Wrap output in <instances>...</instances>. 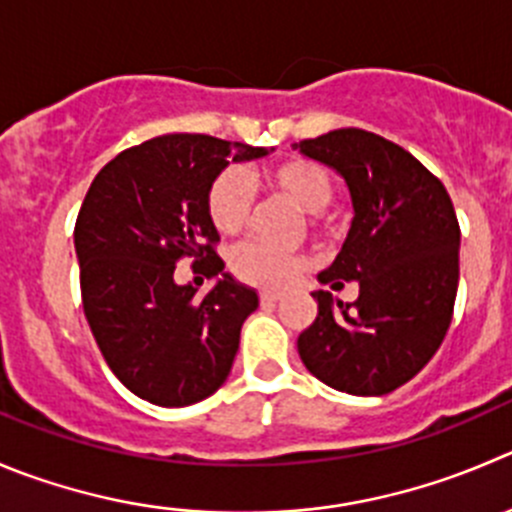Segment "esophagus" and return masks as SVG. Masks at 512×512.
Returning <instances> with one entry per match:
<instances>
[{
	"label": "esophagus",
	"instance_id": "1",
	"mask_svg": "<svg viewBox=\"0 0 512 512\" xmlns=\"http://www.w3.org/2000/svg\"><path fill=\"white\" fill-rule=\"evenodd\" d=\"M281 301L279 294H261V306H276Z\"/></svg>",
	"mask_w": 512,
	"mask_h": 512
}]
</instances>
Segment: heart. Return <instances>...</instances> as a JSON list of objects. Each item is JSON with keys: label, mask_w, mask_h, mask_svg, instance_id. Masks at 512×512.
<instances>
[{"label": "heart", "mask_w": 512, "mask_h": 512, "mask_svg": "<svg viewBox=\"0 0 512 512\" xmlns=\"http://www.w3.org/2000/svg\"><path fill=\"white\" fill-rule=\"evenodd\" d=\"M271 193L301 208L311 228H332L334 218L326 211L334 196V178L324 165L306 158L281 160L266 170ZM253 191L238 168H223L213 178L206 196L211 223L221 233H238L253 216ZM311 259L301 251H279L259 241L243 243L231 259V271L238 281L264 291H286L301 279Z\"/></svg>", "instance_id": "heart-1"}]
</instances>
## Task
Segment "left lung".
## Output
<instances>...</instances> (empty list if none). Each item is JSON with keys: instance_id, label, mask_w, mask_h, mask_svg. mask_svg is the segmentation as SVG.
<instances>
[{"instance_id": "8db88e82", "label": "left lung", "mask_w": 512, "mask_h": 512, "mask_svg": "<svg viewBox=\"0 0 512 512\" xmlns=\"http://www.w3.org/2000/svg\"><path fill=\"white\" fill-rule=\"evenodd\" d=\"M347 180L354 221L319 281H357V301L314 291L299 357L339 392L379 397L410 382L440 349L460 279V223L437 175L382 135L342 128L291 145Z\"/></svg>"}]
</instances>
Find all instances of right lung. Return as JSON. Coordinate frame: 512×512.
I'll use <instances>...</instances> for the list:
<instances>
[{
	"mask_svg": "<svg viewBox=\"0 0 512 512\" xmlns=\"http://www.w3.org/2000/svg\"><path fill=\"white\" fill-rule=\"evenodd\" d=\"M264 148L173 133L115 155L92 180L75 223L85 319L107 367L160 407L211 397L231 372L256 291L223 274L218 231L206 208L213 178ZM221 275L198 300L174 284V264Z\"/></svg>",
	"mask_w": 512,
	"mask_h": 512,
	"instance_id": "add662e5",
	"label": "right lung"
}]
</instances>
